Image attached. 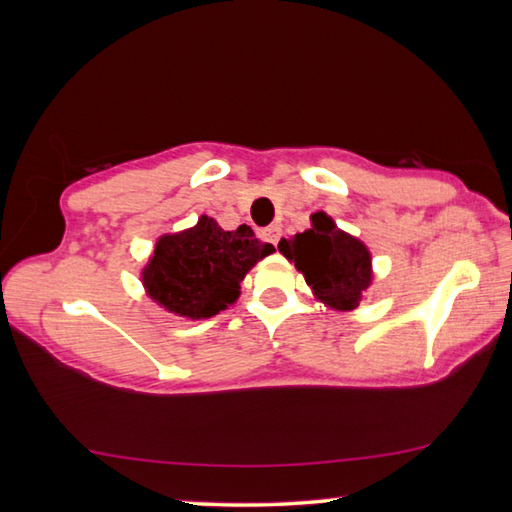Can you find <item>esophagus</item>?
<instances>
[{
  "label": "esophagus",
  "instance_id": "esophagus-1",
  "mask_svg": "<svg viewBox=\"0 0 512 512\" xmlns=\"http://www.w3.org/2000/svg\"><path fill=\"white\" fill-rule=\"evenodd\" d=\"M259 237H262L264 241H268V244H277L280 241V228L277 225H268V228H264L262 232H259Z\"/></svg>",
  "mask_w": 512,
  "mask_h": 512
}]
</instances>
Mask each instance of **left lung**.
I'll use <instances>...</instances> for the list:
<instances>
[{
  "label": "left lung",
  "mask_w": 512,
  "mask_h": 512,
  "mask_svg": "<svg viewBox=\"0 0 512 512\" xmlns=\"http://www.w3.org/2000/svg\"><path fill=\"white\" fill-rule=\"evenodd\" d=\"M277 250L296 264L316 298L332 309H354L370 287L368 248L336 228L325 212L311 214V228L282 239Z\"/></svg>",
  "instance_id": "left-lung-1"
}]
</instances>
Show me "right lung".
Returning <instances> with one entry per match:
<instances>
[{"label": "right lung", "instance_id": "obj_1", "mask_svg": "<svg viewBox=\"0 0 512 512\" xmlns=\"http://www.w3.org/2000/svg\"><path fill=\"white\" fill-rule=\"evenodd\" d=\"M268 253L273 246L262 244L248 225L228 232L203 214L194 228L158 239L142 282L173 314L210 318L239 298L244 275Z\"/></svg>", "mask_w": 512, "mask_h": 512}]
</instances>
